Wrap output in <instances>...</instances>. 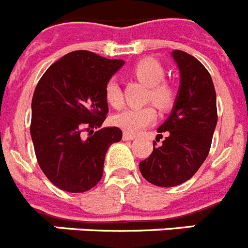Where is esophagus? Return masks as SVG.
Wrapping results in <instances>:
<instances>
[{
    "mask_svg": "<svg viewBox=\"0 0 248 248\" xmlns=\"http://www.w3.org/2000/svg\"><path fill=\"white\" fill-rule=\"evenodd\" d=\"M133 139H135V135L129 134V133H124V134H123V140H125V141H129V140Z\"/></svg>",
    "mask_w": 248,
    "mask_h": 248,
    "instance_id": "34e87169",
    "label": "esophagus"
}]
</instances>
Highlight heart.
<instances>
[{
	"label": "heart",
	"instance_id": "1",
	"mask_svg": "<svg viewBox=\"0 0 248 248\" xmlns=\"http://www.w3.org/2000/svg\"><path fill=\"white\" fill-rule=\"evenodd\" d=\"M135 77L141 83L149 87L146 100L159 109H166L172 104L174 91L165 79V69L157 61L153 58L141 59L133 68ZM105 99L113 108H120L123 105V93L115 78L108 80L104 89ZM155 110L153 107L146 105L141 108H128L114 115L113 123L120 129L130 134H138L139 131L149 126L155 120Z\"/></svg>",
	"mask_w": 248,
	"mask_h": 248
}]
</instances>
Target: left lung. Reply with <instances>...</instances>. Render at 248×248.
Here are the masks:
<instances>
[{"instance_id": "1", "label": "left lung", "mask_w": 248, "mask_h": 248, "mask_svg": "<svg viewBox=\"0 0 248 248\" xmlns=\"http://www.w3.org/2000/svg\"><path fill=\"white\" fill-rule=\"evenodd\" d=\"M180 71V87L174 107L157 129L156 138H166L139 164L145 180L161 187H172L191 179L209 155L216 123V92L211 76L191 54L171 53Z\"/></svg>"}]
</instances>
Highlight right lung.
I'll return each instance as SVG.
<instances>
[{"label": "right lung", "mask_w": 248, "mask_h": 248, "mask_svg": "<svg viewBox=\"0 0 248 248\" xmlns=\"http://www.w3.org/2000/svg\"><path fill=\"white\" fill-rule=\"evenodd\" d=\"M124 64L89 50H74L48 68L32 98L31 137L37 161L50 183L84 192L103 176L105 154L120 141L118 126L98 131L108 114L105 85ZM89 131L88 137L82 133Z\"/></svg>", "instance_id": "right-lung-1"}]
</instances>
